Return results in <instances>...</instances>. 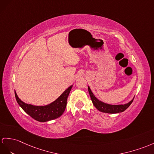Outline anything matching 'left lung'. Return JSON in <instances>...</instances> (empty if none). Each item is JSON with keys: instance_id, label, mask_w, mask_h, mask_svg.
Instances as JSON below:
<instances>
[{"instance_id": "obj_1", "label": "left lung", "mask_w": 154, "mask_h": 154, "mask_svg": "<svg viewBox=\"0 0 154 154\" xmlns=\"http://www.w3.org/2000/svg\"><path fill=\"white\" fill-rule=\"evenodd\" d=\"M88 91L89 93L90 97H91V99L93 105L95 106L97 109L99 110L100 112H104V113H108V114H117V113H120V112L125 111L127 108L131 105V104L133 103L134 97L132 100L126 104H116V105H115V104H110L105 103L97 99L95 96V95L93 94L89 86H88Z\"/></svg>"}]
</instances>
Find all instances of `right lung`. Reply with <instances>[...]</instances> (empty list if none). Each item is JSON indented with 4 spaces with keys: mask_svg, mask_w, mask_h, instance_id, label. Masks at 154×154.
<instances>
[{
    "mask_svg": "<svg viewBox=\"0 0 154 154\" xmlns=\"http://www.w3.org/2000/svg\"><path fill=\"white\" fill-rule=\"evenodd\" d=\"M72 85L69 86L58 98L51 103L45 106H35L24 103L19 98L16 92L15 96L19 105L26 113L35 120L46 122L60 117L64 112L66 106V100Z\"/></svg>",
    "mask_w": 154,
    "mask_h": 154,
    "instance_id": "1",
    "label": "right lung"
}]
</instances>
